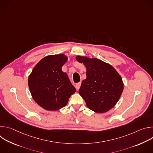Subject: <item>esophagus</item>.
Segmentation results:
<instances>
[{"instance_id": "esophagus-1", "label": "esophagus", "mask_w": 153, "mask_h": 153, "mask_svg": "<svg viewBox=\"0 0 153 153\" xmlns=\"http://www.w3.org/2000/svg\"><path fill=\"white\" fill-rule=\"evenodd\" d=\"M80 85H81V82H79V83H77L76 84V88L77 90L80 88Z\"/></svg>"}]
</instances>
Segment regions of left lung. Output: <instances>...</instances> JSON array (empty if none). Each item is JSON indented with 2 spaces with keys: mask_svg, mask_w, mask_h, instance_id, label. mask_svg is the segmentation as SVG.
<instances>
[{
  "mask_svg": "<svg viewBox=\"0 0 153 153\" xmlns=\"http://www.w3.org/2000/svg\"><path fill=\"white\" fill-rule=\"evenodd\" d=\"M76 60L86 69V78L82 82L79 94L89 109L104 113L113 108L123 90L121 76L111 65L96 59L77 56Z\"/></svg>",
  "mask_w": 153,
  "mask_h": 153,
  "instance_id": "8db88e82",
  "label": "left lung"
}]
</instances>
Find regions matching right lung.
Here are the masks:
<instances>
[{
  "mask_svg": "<svg viewBox=\"0 0 153 153\" xmlns=\"http://www.w3.org/2000/svg\"><path fill=\"white\" fill-rule=\"evenodd\" d=\"M67 60L63 54L47 56L36 64L28 77L33 99L46 110H60L76 91L67 74L62 70Z\"/></svg>",
  "mask_w": 153,
  "mask_h": 153,
  "instance_id": "1",
  "label": "right lung"
}]
</instances>
